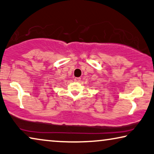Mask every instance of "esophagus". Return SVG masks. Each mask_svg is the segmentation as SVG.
I'll list each match as a JSON object with an SVG mask.
<instances>
[{
  "mask_svg": "<svg viewBox=\"0 0 154 154\" xmlns=\"http://www.w3.org/2000/svg\"><path fill=\"white\" fill-rule=\"evenodd\" d=\"M81 78L80 77H76V78H75V79H74V81H76V82H79L80 81H81Z\"/></svg>",
  "mask_w": 154,
  "mask_h": 154,
  "instance_id": "1",
  "label": "esophagus"
}]
</instances>
